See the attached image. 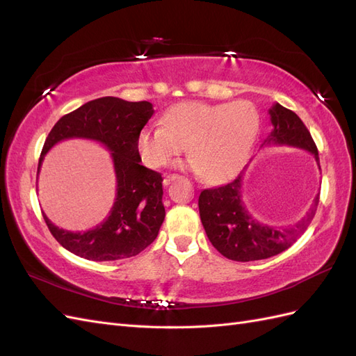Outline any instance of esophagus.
I'll return each instance as SVG.
<instances>
[{"instance_id": "esophagus-1", "label": "esophagus", "mask_w": 356, "mask_h": 356, "mask_svg": "<svg viewBox=\"0 0 356 356\" xmlns=\"http://www.w3.org/2000/svg\"><path fill=\"white\" fill-rule=\"evenodd\" d=\"M179 178V175H177V174H169V175H166L165 177V179H163V184L165 186H169L170 182H174L175 179H178Z\"/></svg>"}]
</instances>
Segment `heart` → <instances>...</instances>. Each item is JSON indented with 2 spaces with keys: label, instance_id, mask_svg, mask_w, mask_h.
Instances as JSON below:
<instances>
[{
  "label": "heart",
  "instance_id": "1",
  "mask_svg": "<svg viewBox=\"0 0 356 356\" xmlns=\"http://www.w3.org/2000/svg\"><path fill=\"white\" fill-rule=\"evenodd\" d=\"M260 114L248 101L232 104L181 102L163 117V126H147L136 148L149 168H163L188 148L186 166L208 182L230 179L243 168L260 132Z\"/></svg>",
  "mask_w": 356,
  "mask_h": 356
}]
</instances>
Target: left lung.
I'll return each instance as SVG.
<instances>
[{
  "mask_svg": "<svg viewBox=\"0 0 356 356\" xmlns=\"http://www.w3.org/2000/svg\"><path fill=\"white\" fill-rule=\"evenodd\" d=\"M273 131L264 144L303 148L315 156L319 166L318 148L301 118L281 104L268 110ZM263 144V145H264ZM321 169V168H319ZM319 193L309 212L294 225L272 227L252 218L242 202V175L221 187L203 190L199 196L200 220L215 250L229 260L255 261L288 250L315 217Z\"/></svg>",
  "mask_w": 356,
  "mask_h": 356,
  "instance_id": "obj_1",
  "label": "left lung"
}]
</instances>
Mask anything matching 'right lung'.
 Wrapping results in <instances>:
<instances>
[{"mask_svg": "<svg viewBox=\"0 0 356 356\" xmlns=\"http://www.w3.org/2000/svg\"><path fill=\"white\" fill-rule=\"evenodd\" d=\"M153 114V105L147 101L127 102L105 96L81 105L53 126L42 147L38 172L53 145L83 138L110 149L117 179L110 215L90 230L59 229L42 213L53 238L70 252L92 261H115L139 254L157 238L165 220L163 178L139 163L136 148L138 135Z\"/></svg>", "mask_w": 356, "mask_h": 356, "instance_id": "right-lung-1", "label": "right lung"}]
</instances>
